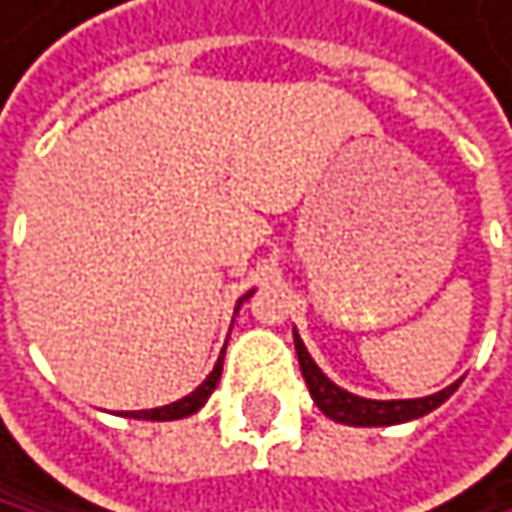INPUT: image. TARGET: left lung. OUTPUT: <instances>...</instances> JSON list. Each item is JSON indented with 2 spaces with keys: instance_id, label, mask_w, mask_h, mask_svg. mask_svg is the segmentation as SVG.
<instances>
[{
  "instance_id": "8db88e82",
  "label": "left lung",
  "mask_w": 512,
  "mask_h": 512,
  "mask_svg": "<svg viewBox=\"0 0 512 512\" xmlns=\"http://www.w3.org/2000/svg\"><path fill=\"white\" fill-rule=\"evenodd\" d=\"M294 350H298L301 375H304L310 396L319 405V411L325 418L347 424V427H393V424L424 418L433 408H439L461 384V381H455L445 390H439L433 396H421V399H365V396H356V393L338 387L325 375V371L313 362V356L307 353L298 328H294Z\"/></svg>"
}]
</instances>
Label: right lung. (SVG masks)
<instances>
[{"label":"right lung","mask_w":512,"mask_h":512,"mask_svg":"<svg viewBox=\"0 0 512 512\" xmlns=\"http://www.w3.org/2000/svg\"><path fill=\"white\" fill-rule=\"evenodd\" d=\"M254 291V288H251ZM251 291L248 294H242V298L236 301V313H239V307H242V301H248L251 298ZM227 350V347H224ZM224 350H221V359L214 362V368H211V375L190 393V396H184V399H178V402H171V405H162V408H147V411H125V418H137V421H178V418H190V415H196V411L208 402V396H211V390L218 387V381H221V368H224Z\"/></svg>","instance_id":"1"}]
</instances>
